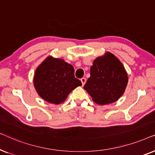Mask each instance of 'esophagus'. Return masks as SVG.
Returning a JSON list of instances; mask_svg holds the SVG:
<instances>
[{"instance_id":"1","label":"esophagus","mask_w":155,"mask_h":155,"mask_svg":"<svg viewBox=\"0 0 155 155\" xmlns=\"http://www.w3.org/2000/svg\"><path fill=\"white\" fill-rule=\"evenodd\" d=\"M80 80H81L82 85H84V84H85V82H86V78H82L81 79H80Z\"/></svg>"}]
</instances>
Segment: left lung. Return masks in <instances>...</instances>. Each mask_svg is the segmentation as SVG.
Instances as JSON below:
<instances>
[{
  "instance_id": "left-lung-1",
  "label": "left lung",
  "mask_w": 155,
  "mask_h": 155,
  "mask_svg": "<svg viewBox=\"0 0 155 155\" xmlns=\"http://www.w3.org/2000/svg\"><path fill=\"white\" fill-rule=\"evenodd\" d=\"M128 83L124 65L111 53L97 58L84 89L100 105L113 103L121 97Z\"/></svg>"
}]
</instances>
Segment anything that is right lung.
Returning a JSON list of instances; mask_svg holds the SVG:
<instances>
[{
  "label": "right lung",
  "instance_id": "right-lung-1",
  "mask_svg": "<svg viewBox=\"0 0 155 155\" xmlns=\"http://www.w3.org/2000/svg\"><path fill=\"white\" fill-rule=\"evenodd\" d=\"M74 68L62 59L48 57L36 70L34 84L38 94L48 102L58 104L82 82L74 75Z\"/></svg>",
  "mask_w": 155,
  "mask_h": 155
}]
</instances>
